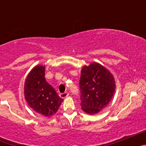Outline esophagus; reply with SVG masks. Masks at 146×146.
Listing matches in <instances>:
<instances>
[{
    "instance_id": "1",
    "label": "esophagus",
    "mask_w": 146,
    "mask_h": 146,
    "mask_svg": "<svg viewBox=\"0 0 146 146\" xmlns=\"http://www.w3.org/2000/svg\"><path fill=\"white\" fill-rule=\"evenodd\" d=\"M69 94L68 92H64V93H61V94H60V96L61 98H63V99L67 97V96H69Z\"/></svg>"
}]
</instances>
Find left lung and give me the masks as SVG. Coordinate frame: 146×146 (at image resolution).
Returning <instances> with one entry per match:
<instances>
[{
  "label": "left lung",
  "mask_w": 146,
  "mask_h": 146,
  "mask_svg": "<svg viewBox=\"0 0 146 146\" xmlns=\"http://www.w3.org/2000/svg\"><path fill=\"white\" fill-rule=\"evenodd\" d=\"M81 108L88 114L99 113L110 102L115 89L113 74L98 63L84 66L80 80Z\"/></svg>",
  "instance_id": "left-lung-1"
}]
</instances>
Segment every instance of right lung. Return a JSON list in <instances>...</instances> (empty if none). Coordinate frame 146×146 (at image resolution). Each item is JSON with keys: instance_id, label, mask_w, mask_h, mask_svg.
<instances>
[{"instance_id": "1", "label": "right lung", "mask_w": 146, "mask_h": 146, "mask_svg": "<svg viewBox=\"0 0 146 146\" xmlns=\"http://www.w3.org/2000/svg\"><path fill=\"white\" fill-rule=\"evenodd\" d=\"M45 67L38 65L28 74L25 82V99L31 108L44 116L50 117L58 111L64 99L46 81Z\"/></svg>"}]
</instances>
